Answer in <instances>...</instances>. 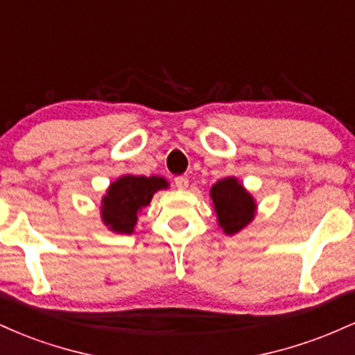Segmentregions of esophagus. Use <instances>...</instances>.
Returning <instances> with one entry per match:
<instances>
[{
    "mask_svg": "<svg viewBox=\"0 0 355 355\" xmlns=\"http://www.w3.org/2000/svg\"><path fill=\"white\" fill-rule=\"evenodd\" d=\"M175 187L180 190H185L189 187V178L187 177H177L175 178Z\"/></svg>",
    "mask_w": 355,
    "mask_h": 355,
    "instance_id": "esophagus-1",
    "label": "esophagus"
}]
</instances>
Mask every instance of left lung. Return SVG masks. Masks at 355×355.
Listing matches in <instances>:
<instances>
[{"label":"left lung","mask_w":355,"mask_h":355,"mask_svg":"<svg viewBox=\"0 0 355 355\" xmlns=\"http://www.w3.org/2000/svg\"><path fill=\"white\" fill-rule=\"evenodd\" d=\"M210 198L217 223L225 235H235L250 225L257 214V202L239 178L227 177L214 183Z\"/></svg>","instance_id":"8db88e82"}]
</instances>
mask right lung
<instances>
[{"mask_svg":"<svg viewBox=\"0 0 355 355\" xmlns=\"http://www.w3.org/2000/svg\"><path fill=\"white\" fill-rule=\"evenodd\" d=\"M164 189H168V182L164 177L121 175L110 183L101 198V222L115 234H133L141 209L150 205L153 195Z\"/></svg>","mask_w":355,"mask_h":355,"instance_id":"1","label":"right lung"}]
</instances>
